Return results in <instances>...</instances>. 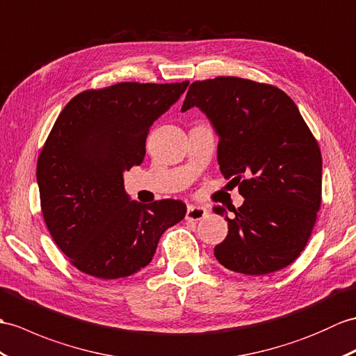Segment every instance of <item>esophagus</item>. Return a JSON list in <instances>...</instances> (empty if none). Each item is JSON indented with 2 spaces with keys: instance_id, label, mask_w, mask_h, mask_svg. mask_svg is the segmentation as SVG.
I'll return each mask as SVG.
<instances>
[{
  "instance_id": "esophagus-1",
  "label": "esophagus",
  "mask_w": 356,
  "mask_h": 356,
  "mask_svg": "<svg viewBox=\"0 0 356 356\" xmlns=\"http://www.w3.org/2000/svg\"><path fill=\"white\" fill-rule=\"evenodd\" d=\"M206 216H208V211L202 206H195V204H189L188 209H186V220H191V221H198V220H203Z\"/></svg>"
}]
</instances>
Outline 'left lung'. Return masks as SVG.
Returning a JSON list of instances; mask_svg holds the SVG:
<instances>
[{
  "label": "left lung",
  "instance_id": "1",
  "mask_svg": "<svg viewBox=\"0 0 356 356\" xmlns=\"http://www.w3.org/2000/svg\"><path fill=\"white\" fill-rule=\"evenodd\" d=\"M198 107L218 136V165L244 203L213 254L250 276L290 266L305 249L321 203V153L284 90L239 77L194 81L181 112ZM230 180V181H232Z\"/></svg>",
  "mask_w": 356,
  "mask_h": 356
}]
</instances>
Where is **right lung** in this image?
<instances>
[{"instance_id": "obj_1", "label": "right lung", "mask_w": 356, "mask_h": 356, "mask_svg": "<svg viewBox=\"0 0 356 356\" xmlns=\"http://www.w3.org/2000/svg\"><path fill=\"white\" fill-rule=\"evenodd\" d=\"M188 85L85 90L57 117L38 159L40 206L54 243L80 271L134 275L152 262L165 230L185 218L180 200H130L124 171L144 161L148 130Z\"/></svg>"}]
</instances>
